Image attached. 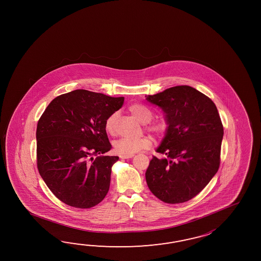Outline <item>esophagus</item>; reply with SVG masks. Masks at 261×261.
Instances as JSON below:
<instances>
[{"label":"esophagus","mask_w":261,"mask_h":261,"mask_svg":"<svg viewBox=\"0 0 261 261\" xmlns=\"http://www.w3.org/2000/svg\"><path fill=\"white\" fill-rule=\"evenodd\" d=\"M133 155H120V158L123 160H127V159H130L133 158Z\"/></svg>","instance_id":"esophagus-1"}]
</instances>
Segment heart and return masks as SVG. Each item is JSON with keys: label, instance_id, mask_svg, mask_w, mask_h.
I'll return each instance as SVG.
<instances>
[{"label": "heart", "instance_id": "obj_1", "mask_svg": "<svg viewBox=\"0 0 261 261\" xmlns=\"http://www.w3.org/2000/svg\"><path fill=\"white\" fill-rule=\"evenodd\" d=\"M129 112L142 123L149 122L153 118V112L147 106L141 103H135L129 106ZM117 121V113H113L106 118L105 127L107 133L110 134L115 133ZM167 128L168 124L164 120H156L147 125V129L156 135L164 134L166 133ZM151 145L152 139L149 136H143L138 139L122 137L114 142V148L119 155H133L141 150L149 148Z\"/></svg>", "mask_w": 261, "mask_h": 261}]
</instances>
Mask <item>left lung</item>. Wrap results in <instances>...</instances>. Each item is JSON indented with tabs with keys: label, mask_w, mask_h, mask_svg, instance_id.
<instances>
[{
	"label": "left lung",
	"mask_w": 261,
	"mask_h": 261,
	"mask_svg": "<svg viewBox=\"0 0 261 261\" xmlns=\"http://www.w3.org/2000/svg\"><path fill=\"white\" fill-rule=\"evenodd\" d=\"M147 101L161 107L168 124L165 136L145 172L150 191L166 203L191 200L217 173L224 128L214 101L189 86H176Z\"/></svg>",
	"instance_id": "8db88e82"
}]
</instances>
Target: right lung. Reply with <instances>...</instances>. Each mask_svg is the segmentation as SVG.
Listing matches in <instances>:
<instances>
[{"label": "right lung", "instance_id": "add662e5", "mask_svg": "<svg viewBox=\"0 0 261 261\" xmlns=\"http://www.w3.org/2000/svg\"><path fill=\"white\" fill-rule=\"evenodd\" d=\"M123 102L124 97L76 89L58 96L40 117L37 168L52 193L67 205L91 208L108 193L118 156L103 155L112 148L105 124Z\"/></svg>", "mask_w": 261, "mask_h": 261}]
</instances>
